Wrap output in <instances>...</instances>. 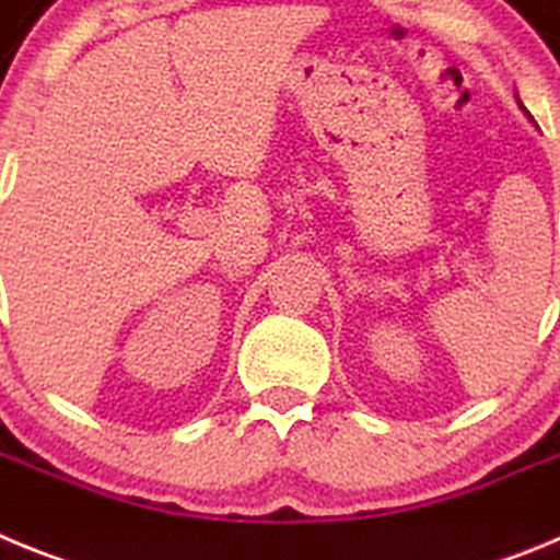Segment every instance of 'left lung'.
<instances>
[{"label":"left lung","instance_id":"obj_1","mask_svg":"<svg viewBox=\"0 0 560 560\" xmlns=\"http://www.w3.org/2000/svg\"><path fill=\"white\" fill-rule=\"evenodd\" d=\"M518 106H522V103H518ZM522 112H524V114H527V108H524V106H522ZM527 117H530V114H527ZM530 120H533V117H530Z\"/></svg>","mask_w":560,"mask_h":560}]
</instances>
